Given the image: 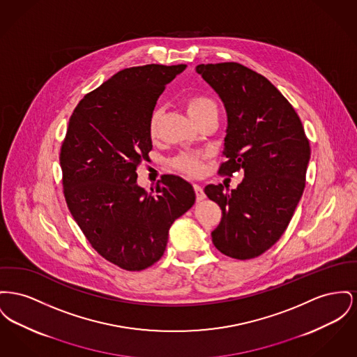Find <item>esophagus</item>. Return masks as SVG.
Wrapping results in <instances>:
<instances>
[{
	"mask_svg": "<svg viewBox=\"0 0 357 357\" xmlns=\"http://www.w3.org/2000/svg\"><path fill=\"white\" fill-rule=\"evenodd\" d=\"M194 190H195L197 201H204V199H205V192H204V189H202L199 185H194Z\"/></svg>",
	"mask_w": 357,
	"mask_h": 357,
	"instance_id": "34e87169",
	"label": "esophagus"
}]
</instances>
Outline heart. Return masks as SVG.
I'll return each mask as SVG.
<instances>
[{
	"mask_svg": "<svg viewBox=\"0 0 357 357\" xmlns=\"http://www.w3.org/2000/svg\"><path fill=\"white\" fill-rule=\"evenodd\" d=\"M186 110L192 120L209 113L217 112V105L205 96H191L186 100ZM158 112H155L149 121V135L155 136L156 132ZM208 159L206 152H183L172 160V166L188 174L190 176H197L204 171V162Z\"/></svg>",
	"mask_w": 357,
	"mask_h": 357,
	"instance_id": "1",
	"label": "heart"
}]
</instances>
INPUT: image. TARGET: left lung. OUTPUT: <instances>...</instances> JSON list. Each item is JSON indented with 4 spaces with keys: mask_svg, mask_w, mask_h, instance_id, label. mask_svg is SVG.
<instances>
[{
    "mask_svg": "<svg viewBox=\"0 0 357 357\" xmlns=\"http://www.w3.org/2000/svg\"><path fill=\"white\" fill-rule=\"evenodd\" d=\"M195 71L227 110V162L218 172L244 169L234 190L221 183L205 188L222 210L211 240L229 257L253 259L270 250L291 221L305 189L309 140L291 104L263 75L234 62L198 64Z\"/></svg>",
    "mask_w": 357,
    "mask_h": 357,
    "instance_id": "8db88e82",
    "label": "left lung"
}]
</instances>
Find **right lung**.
<instances>
[{
    "mask_svg": "<svg viewBox=\"0 0 357 357\" xmlns=\"http://www.w3.org/2000/svg\"><path fill=\"white\" fill-rule=\"evenodd\" d=\"M186 67L121 70L86 94L68 121L59 158L67 206L91 247L126 271L156 263L172 222L195 202L192 186L181 176H162L148 194L136 172L152 149L156 101Z\"/></svg>",
    "mask_w": 357,
    "mask_h": 357,
    "instance_id": "right-lung-1",
    "label": "right lung"
}]
</instances>
